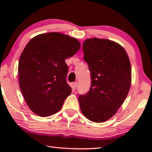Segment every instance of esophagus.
<instances>
[{"label":"esophagus","instance_id":"esophagus-1","mask_svg":"<svg viewBox=\"0 0 152 152\" xmlns=\"http://www.w3.org/2000/svg\"><path fill=\"white\" fill-rule=\"evenodd\" d=\"M77 85H78L77 82H74V83H73V86H72V87H73V89H75L77 88Z\"/></svg>","mask_w":152,"mask_h":152}]
</instances>
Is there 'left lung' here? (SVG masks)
Returning <instances> with one entry per match:
<instances>
[{
	"instance_id": "obj_1",
	"label": "left lung",
	"mask_w": 152,
	"mask_h": 152,
	"mask_svg": "<svg viewBox=\"0 0 152 152\" xmlns=\"http://www.w3.org/2000/svg\"><path fill=\"white\" fill-rule=\"evenodd\" d=\"M83 50L91 81L88 93L79 95V106L90 121L102 123L115 115L127 97L131 64L123 47L108 39H86Z\"/></svg>"
}]
</instances>
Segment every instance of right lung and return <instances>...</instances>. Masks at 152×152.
Wrapping results in <instances>:
<instances>
[{
    "label": "right lung",
    "instance_id": "right-lung-1",
    "mask_svg": "<svg viewBox=\"0 0 152 152\" xmlns=\"http://www.w3.org/2000/svg\"><path fill=\"white\" fill-rule=\"evenodd\" d=\"M80 47L77 39L60 33L39 34L26 45L18 63L19 87L37 115L49 117L60 111L71 93L65 60Z\"/></svg>",
    "mask_w": 152,
    "mask_h": 152
}]
</instances>
